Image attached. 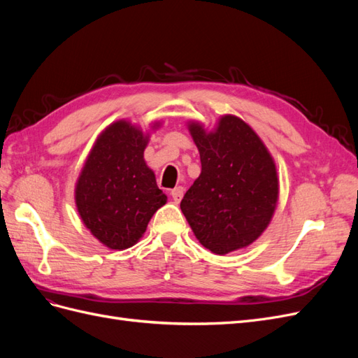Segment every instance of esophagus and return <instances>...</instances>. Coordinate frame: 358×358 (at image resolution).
<instances>
[{
  "instance_id": "obj_1",
  "label": "esophagus",
  "mask_w": 358,
  "mask_h": 358,
  "mask_svg": "<svg viewBox=\"0 0 358 358\" xmlns=\"http://www.w3.org/2000/svg\"><path fill=\"white\" fill-rule=\"evenodd\" d=\"M183 192H185V189H183L182 187H176L175 189L170 191V196L173 197V200H175L176 203H179L182 200V197H183Z\"/></svg>"
}]
</instances>
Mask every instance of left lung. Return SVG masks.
I'll return each mask as SVG.
<instances>
[{"instance_id": "obj_1", "label": "left lung", "mask_w": 358, "mask_h": 358, "mask_svg": "<svg viewBox=\"0 0 358 358\" xmlns=\"http://www.w3.org/2000/svg\"><path fill=\"white\" fill-rule=\"evenodd\" d=\"M201 173L180 201L197 241L216 255L255 242L273 218L279 179L273 157L243 119L222 115L210 131L188 122Z\"/></svg>"}]
</instances>
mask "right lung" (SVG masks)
Masks as SVG:
<instances>
[{
  "label": "right lung",
  "mask_w": 358,
  "mask_h": 358,
  "mask_svg": "<svg viewBox=\"0 0 358 358\" xmlns=\"http://www.w3.org/2000/svg\"><path fill=\"white\" fill-rule=\"evenodd\" d=\"M161 122H154L157 129ZM149 133L119 119L96 137L76 182L79 216L96 241L109 249L131 248L142 239L154 213L167 203L145 161Z\"/></svg>",
  "instance_id": "add662e5"
}]
</instances>
